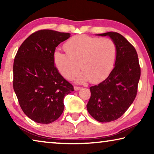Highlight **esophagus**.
<instances>
[{"label": "esophagus", "instance_id": "obj_1", "mask_svg": "<svg viewBox=\"0 0 154 154\" xmlns=\"http://www.w3.org/2000/svg\"><path fill=\"white\" fill-rule=\"evenodd\" d=\"M81 88H81V87H79V86H75L74 87V89H75V90H79L80 89H81Z\"/></svg>", "mask_w": 154, "mask_h": 154}]
</instances>
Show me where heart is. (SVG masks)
<instances>
[{
	"label": "heart",
	"instance_id": "1",
	"mask_svg": "<svg viewBox=\"0 0 154 154\" xmlns=\"http://www.w3.org/2000/svg\"><path fill=\"white\" fill-rule=\"evenodd\" d=\"M66 54L57 51L54 62L62 76L72 79L81 68L83 72L77 77L79 82L102 81L110 73L116 60L118 49L109 38H98L85 35L72 36L64 45Z\"/></svg>",
	"mask_w": 154,
	"mask_h": 154
}]
</instances>
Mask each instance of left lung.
Segmentation results:
<instances>
[{
  "mask_svg": "<svg viewBox=\"0 0 154 154\" xmlns=\"http://www.w3.org/2000/svg\"><path fill=\"white\" fill-rule=\"evenodd\" d=\"M98 35L110 36L116 44L118 54L115 67L108 77L90 88L91 96L87 109L96 120L109 122L123 116L133 103L140 67L136 49L120 34L109 32Z\"/></svg>",
  "mask_w": 154,
  "mask_h": 154,
  "instance_id": "left-lung-1",
  "label": "left lung"
}]
</instances>
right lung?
Wrapping results in <instances>:
<instances>
[{"mask_svg":"<svg viewBox=\"0 0 154 154\" xmlns=\"http://www.w3.org/2000/svg\"><path fill=\"white\" fill-rule=\"evenodd\" d=\"M70 34L40 30L28 36L18 49L14 62V90L21 109L32 120L49 124L64 111V98L72 85L54 66V52Z\"/></svg>","mask_w":154,"mask_h":154,"instance_id":"1","label":"right lung"}]
</instances>
